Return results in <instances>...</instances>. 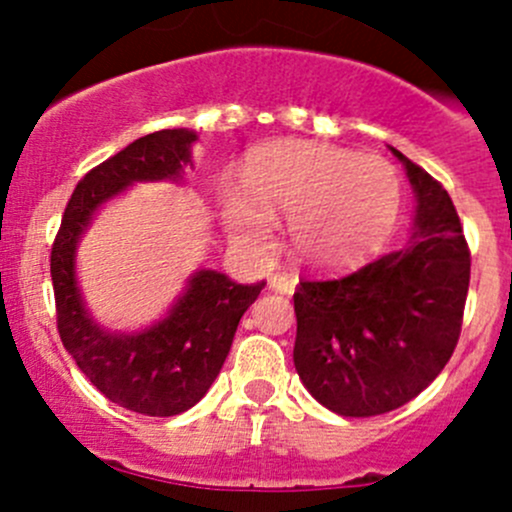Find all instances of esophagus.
Instances as JSON below:
<instances>
[{
	"label": "esophagus",
	"instance_id": "1",
	"mask_svg": "<svg viewBox=\"0 0 512 512\" xmlns=\"http://www.w3.org/2000/svg\"><path fill=\"white\" fill-rule=\"evenodd\" d=\"M270 287L275 289V292L292 294L294 287H297V277H292V275H272L270 277Z\"/></svg>",
	"mask_w": 512,
	"mask_h": 512
}]
</instances>
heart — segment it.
Wrapping results in <instances>:
<instances>
[{"label": "heart", "instance_id": "heart-1", "mask_svg": "<svg viewBox=\"0 0 512 512\" xmlns=\"http://www.w3.org/2000/svg\"><path fill=\"white\" fill-rule=\"evenodd\" d=\"M242 185H225L220 195L227 230L262 247L285 215L289 247L312 267L371 257L401 208V180L389 160L327 143H272L250 158Z\"/></svg>", "mask_w": 512, "mask_h": 512}]
</instances>
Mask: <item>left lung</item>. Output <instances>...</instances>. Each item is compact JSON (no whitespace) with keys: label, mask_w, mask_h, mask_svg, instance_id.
<instances>
[{"label":"left lung","mask_w":512,"mask_h":512,"mask_svg":"<svg viewBox=\"0 0 512 512\" xmlns=\"http://www.w3.org/2000/svg\"><path fill=\"white\" fill-rule=\"evenodd\" d=\"M416 193V232L349 275L304 277L294 292V369L339 416H379L416 399L461 337L471 250L456 205L404 153Z\"/></svg>","instance_id":"obj_1"}]
</instances>
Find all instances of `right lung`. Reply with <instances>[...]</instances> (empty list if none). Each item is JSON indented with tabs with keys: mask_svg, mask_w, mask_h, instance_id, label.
<instances>
[{
	"mask_svg": "<svg viewBox=\"0 0 512 512\" xmlns=\"http://www.w3.org/2000/svg\"><path fill=\"white\" fill-rule=\"evenodd\" d=\"M188 128L148 133L84 175L51 245L56 327L66 352L113 404L146 416H175L198 404L220 374L240 317L265 282L237 285L215 270L190 277L170 314L136 334H113L89 317L76 285V242L98 205L141 180H178L190 163Z\"/></svg>",
	"mask_w": 512,
	"mask_h": 512,
	"instance_id": "1",
	"label": "right lung"
}]
</instances>
